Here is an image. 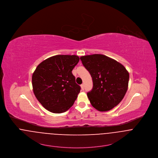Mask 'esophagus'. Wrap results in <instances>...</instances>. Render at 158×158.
I'll list each match as a JSON object with an SVG mask.
<instances>
[{
    "label": "esophagus",
    "mask_w": 158,
    "mask_h": 158,
    "mask_svg": "<svg viewBox=\"0 0 158 158\" xmlns=\"http://www.w3.org/2000/svg\"><path fill=\"white\" fill-rule=\"evenodd\" d=\"M81 89L83 90H84V89H85V87H84V85H81Z\"/></svg>",
    "instance_id": "esophagus-1"
}]
</instances>
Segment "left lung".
Wrapping results in <instances>:
<instances>
[{"mask_svg":"<svg viewBox=\"0 0 158 158\" xmlns=\"http://www.w3.org/2000/svg\"><path fill=\"white\" fill-rule=\"evenodd\" d=\"M80 60L92 78L93 88L87 94L90 104L100 112L112 109L126 95L129 72L120 63L104 55L85 56Z\"/></svg>","mask_w":158,"mask_h":158,"instance_id":"1","label":"left lung"}]
</instances>
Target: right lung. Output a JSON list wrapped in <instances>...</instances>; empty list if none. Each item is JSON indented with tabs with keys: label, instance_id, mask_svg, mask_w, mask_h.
<instances>
[{
	"label": "right lung",
	"instance_id": "add662e5",
	"mask_svg": "<svg viewBox=\"0 0 158 158\" xmlns=\"http://www.w3.org/2000/svg\"><path fill=\"white\" fill-rule=\"evenodd\" d=\"M79 60L75 55L52 56L40 63L33 73L34 94L51 112H64L76 100L81 87L75 83L72 71Z\"/></svg>",
	"mask_w": 158,
	"mask_h": 158
}]
</instances>
